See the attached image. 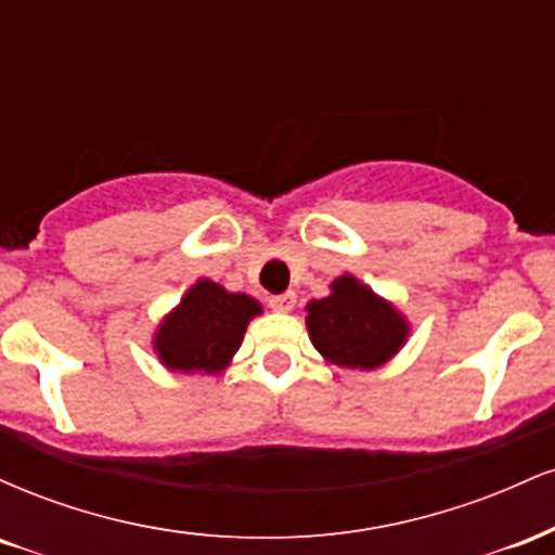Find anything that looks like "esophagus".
<instances>
[{
	"label": "esophagus",
	"instance_id": "1",
	"mask_svg": "<svg viewBox=\"0 0 555 555\" xmlns=\"http://www.w3.org/2000/svg\"><path fill=\"white\" fill-rule=\"evenodd\" d=\"M295 302H297L295 292H284V295H276L269 299V305L276 310V313H289V310L295 308Z\"/></svg>",
	"mask_w": 555,
	"mask_h": 555
}]
</instances>
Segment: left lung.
Instances as JSON below:
<instances>
[{"mask_svg":"<svg viewBox=\"0 0 555 555\" xmlns=\"http://www.w3.org/2000/svg\"><path fill=\"white\" fill-rule=\"evenodd\" d=\"M328 289L323 299L305 305L308 336L328 365L375 371L410 339L406 315L358 276L344 273Z\"/></svg>","mask_w":555,"mask_h":555,"instance_id":"obj_1","label":"left lung"}]
</instances>
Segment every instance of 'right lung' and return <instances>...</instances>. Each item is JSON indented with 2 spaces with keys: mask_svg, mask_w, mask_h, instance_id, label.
<instances>
[{
  "mask_svg": "<svg viewBox=\"0 0 555 555\" xmlns=\"http://www.w3.org/2000/svg\"><path fill=\"white\" fill-rule=\"evenodd\" d=\"M256 315H263L256 297L197 279L180 305L162 318L151 344L167 371L219 375L237 354L247 323Z\"/></svg>",
  "mask_w": 555,
  "mask_h": 555,
  "instance_id": "1",
  "label": "right lung"
}]
</instances>
